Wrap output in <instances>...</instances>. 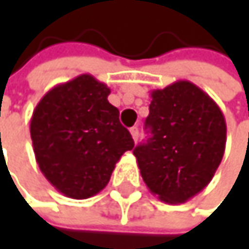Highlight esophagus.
I'll return each mask as SVG.
<instances>
[{"mask_svg":"<svg viewBox=\"0 0 249 249\" xmlns=\"http://www.w3.org/2000/svg\"><path fill=\"white\" fill-rule=\"evenodd\" d=\"M130 133H131L133 140L137 142V139H139V128H137V127H133V128H130Z\"/></svg>","mask_w":249,"mask_h":249,"instance_id":"obj_1","label":"esophagus"}]
</instances>
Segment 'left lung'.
I'll use <instances>...</instances> for the list:
<instances>
[{
    "mask_svg": "<svg viewBox=\"0 0 249 249\" xmlns=\"http://www.w3.org/2000/svg\"><path fill=\"white\" fill-rule=\"evenodd\" d=\"M149 140L133 151L142 178L164 203H185L212 180L226 151L218 104L190 80L151 91Z\"/></svg>",
    "mask_w": 249,
    "mask_h": 249,
    "instance_id": "left-lung-1",
    "label": "left lung"
}]
</instances>
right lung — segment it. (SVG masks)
Here are the masks:
<instances>
[{"mask_svg": "<svg viewBox=\"0 0 249 249\" xmlns=\"http://www.w3.org/2000/svg\"><path fill=\"white\" fill-rule=\"evenodd\" d=\"M109 94L106 83L80 74L47 91L33 112L36 161L65 197L82 200L100 193L122 154L134 148Z\"/></svg>", "mask_w": 249, "mask_h": 249, "instance_id": "1", "label": "right lung"}]
</instances>
